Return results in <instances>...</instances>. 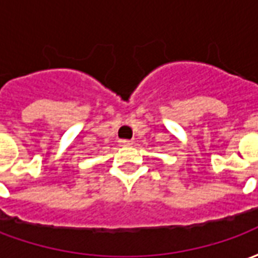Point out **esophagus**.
<instances>
[{
    "label": "esophagus",
    "instance_id": "34e87169",
    "mask_svg": "<svg viewBox=\"0 0 258 258\" xmlns=\"http://www.w3.org/2000/svg\"><path fill=\"white\" fill-rule=\"evenodd\" d=\"M133 144H134V142H133V141H130V140H121V141H120V145H121V146H131Z\"/></svg>",
    "mask_w": 258,
    "mask_h": 258
}]
</instances>
